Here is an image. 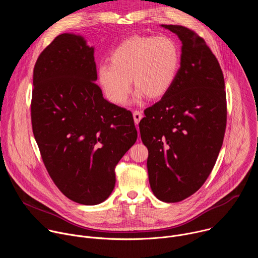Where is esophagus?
I'll use <instances>...</instances> for the list:
<instances>
[{
    "label": "esophagus",
    "mask_w": 258,
    "mask_h": 258,
    "mask_svg": "<svg viewBox=\"0 0 258 258\" xmlns=\"http://www.w3.org/2000/svg\"><path fill=\"white\" fill-rule=\"evenodd\" d=\"M133 116H134L135 123L138 124L140 122V120L142 119V117H143V113L141 111H139V110H136V111H134V113H133Z\"/></svg>",
    "instance_id": "34e87169"
}]
</instances>
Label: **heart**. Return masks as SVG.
I'll use <instances>...</instances> for the list:
<instances>
[{
	"instance_id": "obj_1",
	"label": "heart",
	"mask_w": 258,
	"mask_h": 258,
	"mask_svg": "<svg viewBox=\"0 0 258 258\" xmlns=\"http://www.w3.org/2000/svg\"><path fill=\"white\" fill-rule=\"evenodd\" d=\"M109 61L99 66L98 81L110 101L123 105L132 91V80L138 99L164 96L178 75L180 49L169 36L135 35L121 42Z\"/></svg>"
}]
</instances>
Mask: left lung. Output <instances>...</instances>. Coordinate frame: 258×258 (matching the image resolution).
<instances>
[{
    "mask_svg": "<svg viewBox=\"0 0 258 258\" xmlns=\"http://www.w3.org/2000/svg\"><path fill=\"white\" fill-rule=\"evenodd\" d=\"M162 27L181 42L180 67L170 90L139 123L148 148L149 182L161 201L179 202L210 174L224 142L227 98L222 68L205 41L181 25Z\"/></svg>",
    "mask_w": 258,
    "mask_h": 258,
    "instance_id": "1",
    "label": "left lung"
}]
</instances>
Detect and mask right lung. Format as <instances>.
<instances>
[{"label": "right lung", "mask_w": 258, "mask_h": 258, "mask_svg": "<svg viewBox=\"0 0 258 258\" xmlns=\"http://www.w3.org/2000/svg\"><path fill=\"white\" fill-rule=\"evenodd\" d=\"M96 81L94 47L75 33L58 35L33 69L34 139L55 185L84 205L112 193L115 165L138 137L132 112L104 99Z\"/></svg>", "instance_id": "add662e5"}]
</instances>
